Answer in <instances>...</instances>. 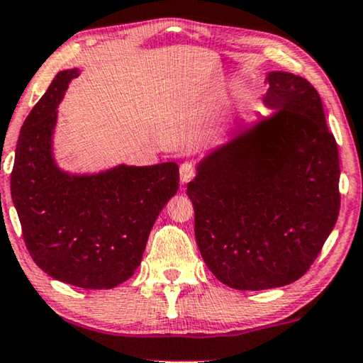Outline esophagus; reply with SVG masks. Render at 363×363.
Here are the masks:
<instances>
[{
  "label": "esophagus",
  "mask_w": 363,
  "mask_h": 363,
  "mask_svg": "<svg viewBox=\"0 0 363 363\" xmlns=\"http://www.w3.org/2000/svg\"><path fill=\"white\" fill-rule=\"evenodd\" d=\"M179 177L182 184L192 181L196 177V166L192 162H182L179 167Z\"/></svg>",
  "instance_id": "1"
}]
</instances>
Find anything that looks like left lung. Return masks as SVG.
Wrapping results in <instances>:
<instances>
[{
  "mask_svg": "<svg viewBox=\"0 0 363 363\" xmlns=\"http://www.w3.org/2000/svg\"><path fill=\"white\" fill-rule=\"evenodd\" d=\"M274 108L197 164L187 196L196 242L218 281L240 291L286 286L311 268L339 217V151L308 80L269 72Z\"/></svg>",
  "mask_w": 363,
  "mask_h": 363,
  "instance_id": "left-lung-1",
  "label": "left lung"
}]
</instances>
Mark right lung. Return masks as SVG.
Instances as JSON below:
<instances>
[{"label":"right lung","instance_id":"add662e5","mask_svg":"<svg viewBox=\"0 0 363 363\" xmlns=\"http://www.w3.org/2000/svg\"><path fill=\"white\" fill-rule=\"evenodd\" d=\"M79 69L55 75L24 121L11 172V197L34 263L50 278L110 289L140 267L157 216L179 189V166L120 164L69 174L52 152L57 106Z\"/></svg>","mask_w":363,"mask_h":363}]
</instances>
